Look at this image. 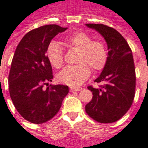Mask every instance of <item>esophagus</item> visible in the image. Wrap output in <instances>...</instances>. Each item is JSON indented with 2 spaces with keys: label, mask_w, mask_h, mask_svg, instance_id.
<instances>
[{
  "label": "esophagus",
  "mask_w": 148,
  "mask_h": 148,
  "mask_svg": "<svg viewBox=\"0 0 148 148\" xmlns=\"http://www.w3.org/2000/svg\"><path fill=\"white\" fill-rule=\"evenodd\" d=\"M71 92H76V91H80V90H82V88H81V87H71Z\"/></svg>",
  "instance_id": "34e87169"
}]
</instances>
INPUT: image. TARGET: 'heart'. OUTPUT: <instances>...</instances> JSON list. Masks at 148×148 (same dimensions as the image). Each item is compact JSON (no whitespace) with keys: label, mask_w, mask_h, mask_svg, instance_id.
Listing matches in <instances>:
<instances>
[{"label":"heart","mask_w":148,"mask_h":148,"mask_svg":"<svg viewBox=\"0 0 148 148\" xmlns=\"http://www.w3.org/2000/svg\"><path fill=\"white\" fill-rule=\"evenodd\" d=\"M62 42L67 47L79 50L78 64L64 68L57 75L59 82L72 86H79L90 76V69L99 71L105 67L108 60V51L101 39H92L89 34L77 32L64 36ZM47 57L50 63L56 69L63 66V52L58 42L52 41L47 48Z\"/></svg>","instance_id":"1"}]
</instances>
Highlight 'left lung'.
Listing matches in <instances>:
<instances>
[{
	"label": "left lung",
	"mask_w": 148,
	"mask_h": 148,
	"mask_svg": "<svg viewBox=\"0 0 148 148\" xmlns=\"http://www.w3.org/2000/svg\"><path fill=\"white\" fill-rule=\"evenodd\" d=\"M106 39L108 60L95 82L99 88L88 86L93 98L86 112L94 121L103 124L116 122L130 109L136 90V71L130 47L117 31L101 24H86Z\"/></svg>",
	"instance_id": "8db88e82"
}]
</instances>
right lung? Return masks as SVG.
Returning <instances> with one entry per match:
<instances>
[{"instance_id":"add662e5","label":"right lung","mask_w":148,"mask_h":148,"mask_svg":"<svg viewBox=\"0 0 148 148\" xmlns=\"http://www.w3.org/2000/svg\"><path fill=\"white\" fill-rule=\"evenodd\" d=\"M67 29L48 24L27 32L19 42L8 75L9 94L18 112L33 124L45 123L57 114L69 93L67 86L50 85L52 67L46 55L51 39Z\"/></svg>"}]
</instances>
